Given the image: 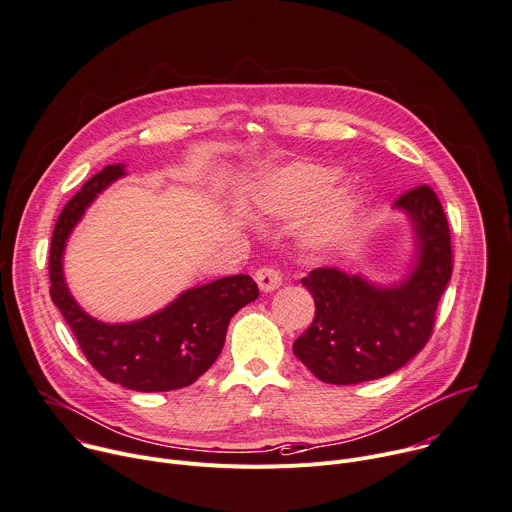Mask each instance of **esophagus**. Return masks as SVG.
I'll use <instances>...</instances> for the list:
<instances>
[{"mask_svg":"<svg viewBox=\"0 0 512 512\" xmlns=\"http://www.w3.org/2000/svg\"><path fill=\"white\" fill-rule=\"evenodd\" d=\"M255 282L261 292H273L282 286V275L280 271H275L273 267H261L255 271Z\"/></svg>","mask_w":512,"mask_h":512,"instance_id":"esophagus-1","label":"esophagus"}]
</instances>
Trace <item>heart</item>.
Here are the masks:
<instances>
[{"label": "heart", "mask_w": 512, "mask_h": 512, "mask_svg": "<svg viewBox=\"0 0 512 512\" xmlns=\"http://www.w3.org/2000/svg\"><path fill=\"white\" fill-rule=\"evenodd\" d=\"M339 171L329 165L290 163L259 175L251 190V208L259 220H292L314 207L302 239L314 249L341 243L357 224L363 194L353 185L333 190Z\"/></svg>", "instance_id": "heart-1"}]
</instances>
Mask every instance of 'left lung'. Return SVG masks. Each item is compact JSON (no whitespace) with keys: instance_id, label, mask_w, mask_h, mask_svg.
<instances>
[{"instance_id":"8db88e82","label":"left lung","mask_w":512,"mask_h":512,"mask_svg":"<svg viewBox=\"0 0 512 512\" xmlns=\"http://www.w3.org/2000/svg\"><path fill=\"white\" fill-rule=\"evenodd\" d=\"M394 210L406 214L414 235V259L402 280L384 286L337 267L302 277L316 312L294 355L320 382L349 386L390 376L431 337L453 269L447 218L429 185L400 196Z\"/></svg>"}]
</instances>
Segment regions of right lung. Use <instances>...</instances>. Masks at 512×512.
I'll list each match as a JSON object with an SVG mask.
<instances>
[{"instance_id":"1","label":"right lung","mask_w":512,"mask_h":512,"mask_svg":"<svg viewBox=\"0 0 512 512\" xmlns=\"http://www.w3.org/2000/svg\"><path fill=\"white\" fill-rule=\"evenodd\" d=\"M126 165L104 167L63 208L51 241V298L65 316L87 361L112 384L136 392H169L194 384L224 347L230 318L257 300L249 275H228L181 292L165 308L132 322L89 316L69 292L63 255L73 228Z\"/></svg>"}]
</instances>
